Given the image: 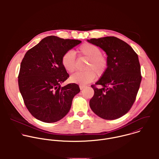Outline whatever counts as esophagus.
I'll return each instance as SVG.
<instances>
[{
	"mask_svg": "<svg viewBox=\"0 0 159 159\" xmlns=\"http://www.w3.org/2000/svg\"><path fill=\"white\" fill-rule=\"evenodd\" d=\"M79 87H80V90H82L84 88H85V85H79Z\"/></svg>",
	"mask_w": 159,
	"mask_h": 159,
	"instance_id": "esophagus-1",
	"label": "esophagus"
}]
</instances>
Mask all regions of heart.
I'll list each match as a JSON object with an SVG mask.
<instances>
[{
    "mask_svg": "<svg viewBox=\"0 0 159 159\" xmlns=\"http://www.w3.org/2000/svg\"><path fill=\"white\" fill-rule=\"evenodd\" d=\"M79 53L88 59L84 71L77 72L70 77L71 82L80 85H85L93 81L96 75L102 76L106 71L108 60L106 56L101 54V49L96 45L85 43L78 48ZM61 64L66 71L72 73L75 70L76 57L74 51L65 52L61 58Z\"/></svg>",
    "mask_w": 159,
    "mask_h": 159,
    "instance_id": "b5f03b06",
    "label": "heart"
}]
</instances>
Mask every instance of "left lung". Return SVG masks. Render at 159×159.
<instances>
[{"mask_svg":"<svg viewBox=\"0 0 159 159\" xmlns=\"http://www.w3.org/2000/svg\"><path fill=\"white\" fill-rule=\"evenodd\" d=\"M87 41L102 48L108 60L106 72L91 85L94 94L90 107L102 119H118L130 110L140 88L142 77L138 55L128 44L115 36ZM97 84L102 88H98Z\"/></svg>","mask_w":159,"mask_h":159,"instance_id":"8db88e82","label":"left lung"}]
</instances>
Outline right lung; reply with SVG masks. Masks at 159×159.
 Here are the masks:
<instances>
[{
  "label": "right lung",
  "mask_w": 159,
  "mask_h": 159,
  "mask_svg": "<svg viewBox=\"0 0 159 159\" xmlns=\"http://www.w3.org/2000/svg\"><path fill=\"white\" fill-rule=\"evenodd\" d=\"M81 42L50 36L25 54L20 63L18 85L26 107L37 120L55 123L70 111L74 97L80 90L74 83L61 86L69 77L61 58Z\"/></svg>",
  "instance_id": "obj_1"
}]
</instances>
